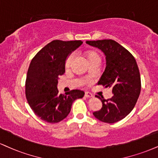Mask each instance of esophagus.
I'll use <instances>...</instances> for the list:
<instances>
[{"label":"esophagus","mask_w":158,"mask_h":158,"mask_svg":"<svg viewBox=\"0 0 158 158\" xmlns=\"http://www.w3.org/2000/svg\"><path fill=\"white\" fill-rule=\"evenodd\" d=\"M85 96L86 98H91V97H93V95L91 94L90 93H89V92H85Z\"/></svg>","instance_id":"34e87169"}]
</instances>
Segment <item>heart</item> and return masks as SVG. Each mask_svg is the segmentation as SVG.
Masks as SVG:
<instances>
[{
  "label": "heart",
  "mask_w": 158,
  "mask_h": 158,
  "mask_svg": "<svg viewBox=\"0 0 158 158\" xmlns=\"http://www.w3.org/2000/svg\"><path fill=\"white\" fill-rule=\"evenodd\" d=\"M75 52H72L71 54L68 56L65 62L66 67H70V66H71L72 62H73V59L75 57ZM87 59H88L89 62H93V61H98V62H100V56H98L97 53L93 52V51L92 52L88 53V54H87Z\"/></svg>",
  "instance_id": "obj_1"
}]
</instances>
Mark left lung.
Masks as SVG:
<instances>
[{"instance_id":"1","label":"left lung","mask_w":158,"mask_h":158,"mask_svg":"<svg viewBox=\"0 0 158 158\" xmlns=\"http://www.w3.org/2000/svg\"><path fill=\"white\" fill-rule=\"evenodd\" d=\"M86 43L104 53L106 68L97 85L111 87L113 94L110 99L96 96L102 101V107L93 114L104 123L122 120L134 108L140 93V76L135 59L113 40L86 41Z\"/></svg>"}]
</instances>
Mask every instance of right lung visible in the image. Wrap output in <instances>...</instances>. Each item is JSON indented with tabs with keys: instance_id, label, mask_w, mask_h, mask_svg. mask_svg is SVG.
Instances as JSON below:
<instances>
[{
	"instance_id": "obj_1",
	"label": "right lung",
	"mask_w": 158,
	"mask_h": 158,
	"mask_svg": "<svg viewBox=\"0 0 158 158\" xmlns=\"http://www.w3.org/2000/svg\"><path fill=\"white\" fill-rule=\"evenodd\" d=\"M82 43L81 40H53L32 59L26 77V96L34 113L45 122L63 120L74 101L84 96V91L80 90L63 95L57 89L59 77L64 73L68 56Z\"/></svg>"
}]
</instances>
